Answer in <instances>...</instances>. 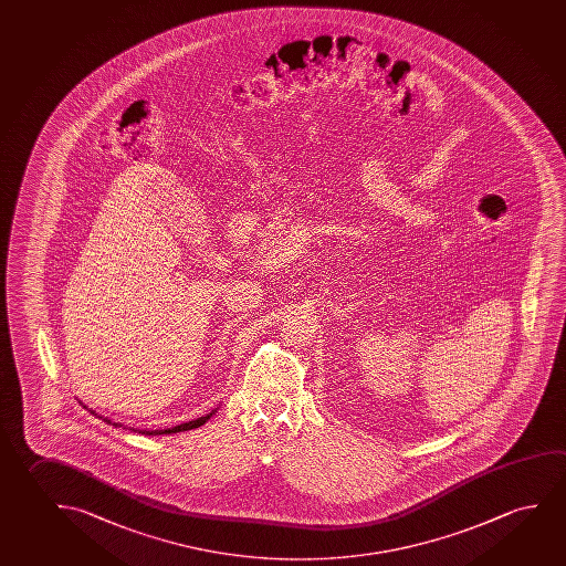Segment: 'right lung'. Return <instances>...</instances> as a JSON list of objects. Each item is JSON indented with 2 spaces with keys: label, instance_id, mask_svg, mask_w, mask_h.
I'll list each match as a JSON object with an SVG mask.
<instances>
[{
  "label": "right lung",
  "instance_id": "obj_1",
  "mask_svg": "<svg viewBox=\"0 0 566 566\" xmlns=\"http://www.w3.org/2000/svg\"><path fill=\"white\" fill-rule=\"evenodd\" d=\"M82 403V401H80ZM87 409V406H84ZM218 409V408H216ZM216 409H211L208 416H203V418L193 419V421H188V423H180V426L170 427V429H157V431H139L143 436H170V433H180V431H190V429H196V427H201L206 421H208L213 413H216ZM90 413H94L96 418L104 419L105 423H109V426L122 427L119 423H115L112 419L102 418V416H97L94 409H90ZM137 431V429H135Z\"/></svg>",
  "mask_w": 566,
  "mask_h": 566
}]
</instances>
